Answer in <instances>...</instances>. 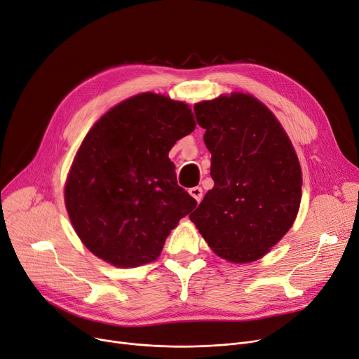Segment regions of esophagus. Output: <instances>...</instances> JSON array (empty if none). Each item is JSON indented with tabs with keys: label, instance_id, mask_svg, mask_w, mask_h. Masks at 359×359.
<instances>
[{
	"label": "esophagus",
	"instance_id": "esophagus-1",
	"mask_svg": "<svg viewBox=\"0 0 359 359\" xmlns=\"http://www.w3.org/2000/svg\"><path fill=\"white\" fill-rule=\"evenodd\" d=\"M189 194L198 201V202H201L202 201V196H203V191H202V187L201 186H195V187H192V189H189Z\"/></svg>",
	"mask_w": 359,
	"mask_h": 359
}]
</instances>
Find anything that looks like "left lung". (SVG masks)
I'll list each match as a JSON object with an SVG mask.
<instances>
[{"mask_svg":"<svg viewBox=\"0 0 359 359\" xmlns=\"http://www.w3.org/2000/svg\"><path fill=\"white\" fill-rule=\"evenodd\" d=\"M214 187L189 215L222 259L248 263L285 236L301 201V168L273 113L249 94L196 103Z\"/></svg>","mask_w":359,"mask_h":359,"instance_id":"1","label":"left lung"}]
</instances>
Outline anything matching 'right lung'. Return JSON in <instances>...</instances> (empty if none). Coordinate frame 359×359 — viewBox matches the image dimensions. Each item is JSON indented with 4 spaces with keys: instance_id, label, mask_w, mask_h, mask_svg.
Listing matches in <instances>:
<instances>
[{
    "instance_id": "right-lung-1",
    "label": "right lung",
    "mask_w": 359,
    "mask_h": 359,
    "mask_svg": "<svg viewBox=\"0 0 359 359\" xmlns=\"http://www.w3.org/2000/svg\"><path fill=\"white\" fill-rule=\"evenodd\" d=\"M194 129L189 106L154 93L119 103L90 129L69 170L65 205L91 253L119 268L160 256L170 231L196 206L168 158Z\"/></svg>"
}]
</instances>
